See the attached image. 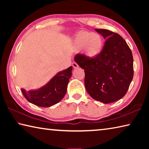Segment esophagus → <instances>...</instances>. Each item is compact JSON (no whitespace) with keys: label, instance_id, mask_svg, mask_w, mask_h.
Returning <instances> with one entry per match:
<instances>
[{"label":"esophagus","instance_id":"obj_1","mask_svg":"<svg viewBox=\"0 0 149 149\" xmlns=\"http://www.w3.org/2000/svg\"><path fill=\"white\" fill-rule=\"evenodd\" d=\"M72 66L74 68H77L78 67V65L76 62H73L72 63Z\"/></svg>","mask_w":149,"mask_h":149}]
</instances>
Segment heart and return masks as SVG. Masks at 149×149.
Listing matches in <instances>:
<instances>
[{
    "label": "heart",
    "instance_id": "b5f03b06",
    "mask_svg": "<svg viewBox=\"0 0 149 149\" xmlns=\"http://www.w3.org/2000/svg\"><path fill=\"white\" fill-rule=\"evenodd\" d=\"M74 46L77 50H84L89 58H95L101 53L103 48V39L100 35L92 32L81 31L74 39Z\"/></svg>",
    "mask_w": 149,
    "mask_h": 149
}]
</instances>
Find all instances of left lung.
Returning a JSON list of instances; mask_svg holds the SVG:
<instances>
[{"instance_id": "8db88e82", "label": "left lung", "mask_w": 149, "mask_h": 149, "mask_svg": "<svg viewBox=\"0 0 149 149\" xmlns=\"http://www.w3.org/2000/svg\"><path fill=\"white\" fill-rule=\"evenodd\" d=\"M106 40L101 53L95 58L77 54L74 60L85 72V86L93 99L104 104L122 99L133 77L132 50L119 34L95 29Z\"/></svg>"}]
</instances>
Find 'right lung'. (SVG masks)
Listing matches in <instances>:
<instances>
[{
  "label": "right lung",
  "mask_w": 149,
  "mask_h": 149,
  "mask_svg": "<svg viewBox=\"0 0 149 149\" xmlns=\"http://www.w3.org/2000/svg\"><path fill=\"white\" fill-rule=\"evenodd\" d=\"M72 66L58 72L45 86L37 90L26 92L22 89L24 97L29 102L41 107H49L59 102L67 91L69 79L72 76Z\"/></svg>",
  "instance_id": "right-lung-1"
}]
</instances>
